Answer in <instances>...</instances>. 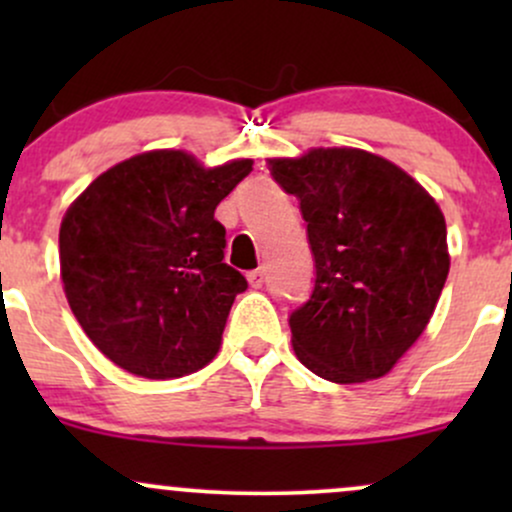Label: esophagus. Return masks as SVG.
<instances>
[{
    "label": "esophagus",
    "mask_w": 512,
    "mask_h": 512,
    "mask_svg": "<svg viewBox=\"0 0 512 512\" xmlns=\"http://www.w3.org/2000/svg\"><path fill=\"white\" fill-rule=\"evenodd\" d=\"M248 281H250L252 289H262V284H264V269H262V267H260V269H252V272H248Z\"/></svg>",
    "instance_id": "1"
}]
</instances>
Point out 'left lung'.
Wrapping results in <instances>:
<instances>
[{
	"mask_svg": "<svg viewBox=\"0 0 512 512\" xmlns=\"http://www.w3.org/2000/svg\"><path fill=\"white\" fill-rule=\"evenodd\" d=\"M301 202L315 257L289 317L298 361L339 385L383 378L426 330L450 272L445 216L395 163L361 149L269 158Z\"/></svg>",
	"mask_w": 512,
	"mask_h": 512,
	"instance_id": "8db88e82",
	"label": "left lung"
}]
</instances>
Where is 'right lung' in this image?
Segmentation results:
<instances>
[{"label":"right lung","instance_id":"add662e5","mask_svg":"<svg viewBox=\"0 0 512 512\" xmlns=\"http://www.w3.org/2000/svg\"><path fill=\"white\" fill-rule=\"evenodd\" d=\"M250 170V158L204 168L185 151H146L98 175L67 209L64 293L115 366L168 380L216 356L248 281L223 262L214 211Z\"/></svg>","mask_w":512,"mask_h":512}]
</instances>
